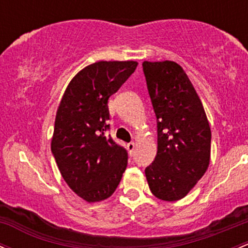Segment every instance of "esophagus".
Wrapping results in <instances>:
<instances>
[{
    "mask_svg": "<svg viewBox=\"0 0 248 248\" xmlns=\"http://www.w3.org/2000/svg\"><path fill=\"white\" fill-rule=\"evenodd\" d=\"M134 148H135V143H134V142L127 143V149H128L129 154H132L133 152H134Z\"/></svg>",
    "mask_w": 248,
    "mask_h": 248,
    "instance_id": "34e87169",
    "label": "esophagus"
}]
</instances>
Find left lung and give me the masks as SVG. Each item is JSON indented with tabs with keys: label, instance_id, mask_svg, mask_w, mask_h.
<instances>
[{
	"label": "left lung",
	"instance_id": "8db88e82",
	"mask_svg": "<svg viewBox=\"0 0 248 248\" xmlns=\"http://www.w3.org/2000/svg\"><path fill=\"white\" fill-rule=\"evenodd\" d=\"M157 121V152L145 170L153 195L176 201L186 197L211 161V127L199 95L180 64L142 63Z\"/></svg>",
	"mask_w": 248,
	"mask_h": 248
}]
</instances>
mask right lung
Returning <instances> with one entry per match:
<instances>
[{"label":"right lung","mask_w":248,"mask_h":248,"mask_svg":"<svg viewBox=\"0 0 248 248\" xmlns=\"http://www.w3.org/2000/svg\"><path fill=\"white\" fill-rule=\"evenodd\" d=\"M137 61H99L72 78L58 107L51 152L69 188L87 202L115 192L127 152L106 135L108 99L137 69Z\"/></svg>","instance_id":"right-lung-1"}]
</instances>
